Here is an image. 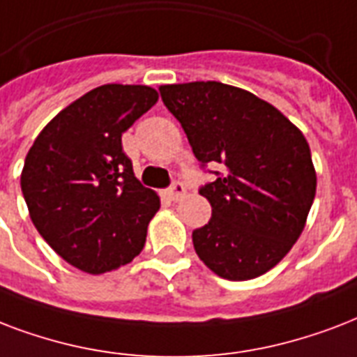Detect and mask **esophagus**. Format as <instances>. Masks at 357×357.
Instances as JSON below:
<instances>
[{
  "mask_svg": "<svg viewBox=\"0 0 357 357\" xmlns=\"http://www.w3.org/2000/svg\"><path fill=\"white\" fill-rule=\"evenodd\" d=\"M184 195H186V188H184V184L178 181L173 182L169 190H167V197H169L171 201H181Z\"/></svg>",
  "mask_w": 357,
  "mask_h": 357,
  "instance_id": "obj_1",
  "label": "esophagus"
}]
</instances>
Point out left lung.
I'll use <instances>...</instances> for the list:
<instances>
[{
	"mask_svg": "<svg viewBox=\"0 0 357 357\" xmlns=\"http://www.w3.org/2000/svg\"><path fill=\"white\" fill-rule=\"evenodd\" d=\"M160 95L201 165L223 167L199 190L212 218L193 231L195 253L223 279L266 273L300 238L313 204L307 139L278 107L233 85H162Z\"/></svg>",
	"mask_w": 357,
	"mask_h": 357,
	"instance_id": "1",
	"label": "left lung"
}]
</instances>
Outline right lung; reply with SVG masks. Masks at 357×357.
Listing matches in <instances>:
<instances>
[{
	"instance_id": "add662e5",
	"label": "right lung",
	"mask_w": 357,
	"mask_h": 357,
	"mask_svg": "<svg viewBox=\"0 0 357 357\" xmlns=\"http://www.w3.org/2000/svg\"><path fill=\"white\" fill-rule=\"evenodd\" d=\"M156 102L147 85H100L57 113L27 153L20 184L33 225L82 272L117 270L145 245L160 197L135 178L121 137Z\"/></svg>"
}]
</instances>
